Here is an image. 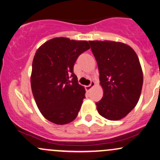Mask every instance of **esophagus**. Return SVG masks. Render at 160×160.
Segmentation results:
<instances>
[{"mask_svg":"<svg viewBox=\"0 0 160 160\" xmlns=\"http://www.w3.org/2000/svg\"><path fill=\"white\" fill-rule=\"evenodd\" d=\"M95 86V82L94 81H92V82H91V83H90V85H89V86H85V89H86V90L87 91V92L90 91L91 89H92V88L94 87Z\"/></svg>","mask_w":160,"mask_h":160,"instance_id":"34e87169","label":"esophagus"}]
</instances>
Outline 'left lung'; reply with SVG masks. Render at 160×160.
Returning <instances> with one entry per match:
<instances>
[{
	"label": "left lung",
	"instance_id": "1",
	"mask_svg": "<svg viewBox=\"0 0 160 160\" xmlns=\"http://www.w3.org/2000/svg\"><path fill=\"white\" fill-rule=\"evenodd\" d=\"M98 64L103 97L97 111L109 120L124 118L136 106L143 86L138 57L130 46L111 40H89Z\"/></svg>",
	"mask_w": 160,
	"mask_h": 160
}]
</instances>
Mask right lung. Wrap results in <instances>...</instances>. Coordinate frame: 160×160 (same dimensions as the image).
Listing matches in <instances>:
<instances>
[{
    "instance_id": "1",
    "label": "right lung",
    "mask_w": 160,
    "mask_h": 160,
    "mask_svg": "<svg viewBox=\"0 0 160 160\" xmlns=\"http://www.w3.org/2000/svg\"><path fill=\"white\" fill-rule=\"evenodd\" d=\"M86 40L55 38L42 44L34 55L31 86L40 113L57 125L78 117L86 90L74 74L77 58L87 49Z\"/></svg>"
}]
</instances>
